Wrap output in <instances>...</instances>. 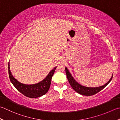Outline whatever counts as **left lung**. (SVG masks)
<instances>
[{
	"label": "left lung",
	"mask_w": 120,
	"mask_h": 120,
	"mask_svg": "<svg viewBox=\"0 0 120 120\" xmlns=\"http://www.w3.org/2000/svg\"><path fill=\"white\" fill-rule=\"evenodd\" d=\"M65 72H66L68 81L69 82L70 85L71 86L72 88L77 93L84 96H91L95 95L100 90H101L111 82L112 77H113V74H112L109 81L104 85L97 87H89L82 85L81 84L79 83L72 76L71 73L70 72L67 67H65Z\"/></svg>",
	"instance_id": "1"
}]
</instances>
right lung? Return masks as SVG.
Returning a JSON list of instances; mask_svg holds the SVG:
<instances>
[{
  "label": "right lung",
  "mask_w": 120,
  "mask_h": 120,
  "mask_svg": "<svg viewBox=\"0 0 120 120\" xmlns=\"http://www.w3.org/2000/svg\"><path fill=\"white\" fill-rule=\"evenodd\" d=\"M55 67L50 71L45 78L38 83L24 84L20 83L15 79L12 74L10 70V63H8V72L10 81L15 88L23 95L27 97L35 98L40 97L48 92L51 84V79L56 69Z\"/></svg>",
  "instance_id": "obj_1"
}]
</instances>
